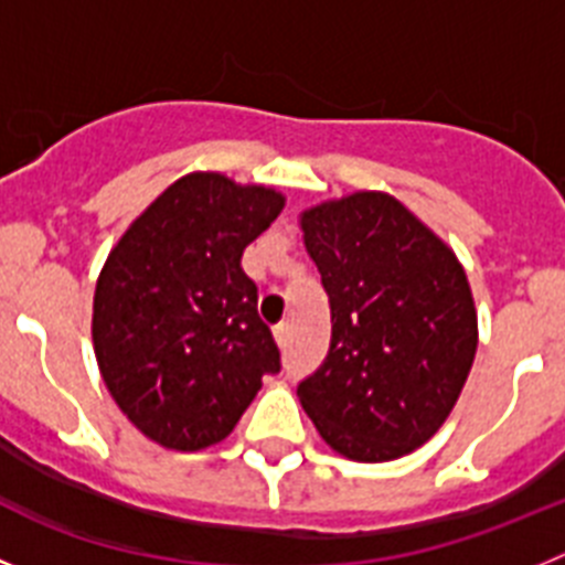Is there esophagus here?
I'll return each mask as SVG.
<instances>
[{
    "label": "esophagus",
    "instance_id": "34e87169",
    "mask_svg": "<svg viewBox=\"0 0 565 565\" xmlns=\"http://www.w3.org/2000/svg\"><path fill=\"white\" fill-rule=\"evenodd\" d=\"M274 339H277L279 348H288V342H291V326H288V322H282V326L274 328Z\"/></svg>",
    "mask_w": 565,
    "mask_h": 565
}]
</instances>
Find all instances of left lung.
Masks as SVG:
<instances>
[{
	"mask_svg": "<svg viewBox=\"0 0 565 565\" xmlns=\"http://www.w3.org/2000/svg\"><path fill=\"white\" fill-rule=\"evenodd\" d=\"M331 306V348L297 396L353 461H393L450 416L478 348L456 254L396 198L356 192L302 214Z\"/></svg>",
	"mask_w": 565,
	"mask_h": 565,
	"instance_id": "8db88e82",
	"label": "left lung"
}]
</instances>
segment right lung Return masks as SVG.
I'll return each mask as SVG.
<instances>
[{
    "label": "right lung",
    "mask_w": 565,
    "mask_h": 565,
    "mask_svg": "<svg viewBox=\"0 0 565 565\" xmlns=\"http://www.w3.org/2000/svg\"><path fill=\"white\" fill-rule=\"evenodd\" d=\"M286 198L217 172L174 181L109 252L93 299V344L124 416L169 450L234 430L279 348L239 259Z\"/></svg>",
    "instance_id": "obj_1"
}]
</instances>
